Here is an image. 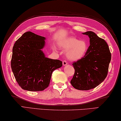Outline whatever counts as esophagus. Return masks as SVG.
<instances>
[{"instance_id": "34e87169", "label": "esophagus", "mask_w": 121, "mask_h": 121, "mask_svg": "<svg viewBox=\"0 0 121 121\" xmlns=\"http://www.w3.org/2000/svg\"><path fill=\"white\" fill-rule=\"evenodd\" d=\"M62 63H63V65H64V66H65V65H68V63H67V61H63V62H62Z\"/></svg>"}]
</instances>
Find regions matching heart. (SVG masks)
Listing matches in <instances>:
<instances>
[{"mask_svg":"<svg viewBox=\"0 0 121 121\" xmlns=\"http://www.w3.org/2000/svg\"><path fill=\"white\" fill-rule=\"evenodd\" d=\"M59 46L62 49L67 50L66 57L72 61L80 60L87 50V44L85 41L78 40L74 37H69L60 41Z\"/></svg>","mask_w":121,"mask_h":121,"instance_id":"obj_1","label":"heart"}]
</instances>
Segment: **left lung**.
Returning <instances> with one entry per match:
<instances>
[{
	"label": "left lung",
	"instance_id": "obj_1",
	"mask_svg": "<svg viewBox=\"0 0 121 121\" xmlns=\"http://www.w3.org/2000/svg\"><path fill=\"white\" fill-rule=\"evenodd\" d=\"M89 37L90 46L84 57L73 63L75 70L71 84L81 91L93 89L103 82L107 76L111 54L104 39L95 33H83Z\"/></svg>",
	"mask_w": 121,
	"mask_h": 121
}]
</instances>
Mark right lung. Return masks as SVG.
Returning a JSON list of instances; mask_svg holds the SVG:
<instances>
[{
    "label": "right lung",
    "instance_id": "obj_1",
    "mask_svg": "<svg viewBox=\"0 0 121 121\" xmlns=\"http://www.w3.org/2000/svg\"><path fill=\"white\" fill-rule=\"evenodd\" d=\"M45 39L27 32L13 47L11 67L17 83L23 89L43 91L49 85L53 71L62 66L61 61L45 56L42 50Z\"/></svg>",
    "mask_w": 121,
    "mask_h": 121
}]
</instances>
